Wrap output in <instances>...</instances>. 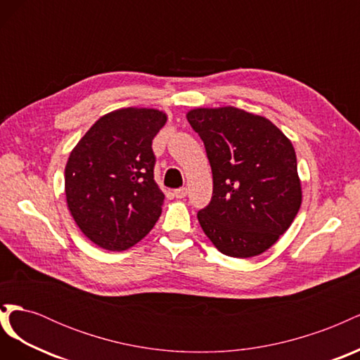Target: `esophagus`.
<instances>
[{
    "label": "esophagus",
    "instance_id": "34e87169",
    "mask_svg": "<svg viewBox=\"0 0 360 360\" xmlns=\"http://www.w3.org/2000/svg\"><path fill=\"white\" fill-rule=\"evenodd\" d=\"M186 193H188L186 188H179V189L174 191V195H176V198H184V197H186Z\"/></svg>",
    "mask_w": 360,
    "mask_h": 360
}]
</instances>
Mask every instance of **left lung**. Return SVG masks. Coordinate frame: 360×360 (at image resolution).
I'll return each mask as SVG.
<instances>
[{
  "instance_id": "8db88e82",
  "label": "left lung",
  "mask_w": 360,
  "mask_h": 360,
  "mask_svg": "<svg viewBox=\"0 0 360 360\" xmlns=\"http://www.w3.org/2000/svg\"><path fill=\"white\" fill-rule=\"evenodd\" d=\"M188 122L213 174L212 200L197 214L202 231L228 257L263 254L302 204L292 144L270 120L234 106L198 108Z\"/></svg>"
}]
</instances>
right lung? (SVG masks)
<instances>
[{"label": "right lung", "mask_w": 360, "mask_h": 360, "mask_svg": "<svg viewBox=\"0 0 360 360\" xmlns=\"http://www.w3.org/2000/svg\"><path fill=\"white\" fill-rule=\"evenodd\" d=\"M167 115L124 108L101 117L72 150L66 198L79 230L108 250H124L158 222L165 195L155 181L153 138Z\"/></svg>", "instance_id": "1"}]
</instances>
